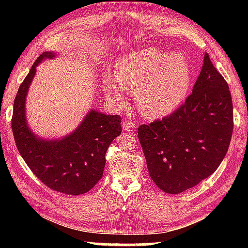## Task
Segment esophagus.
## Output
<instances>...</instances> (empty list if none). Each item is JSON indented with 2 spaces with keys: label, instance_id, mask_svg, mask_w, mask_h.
Instances as JSON below:
<instances>
[{
  "label": "esophagus",
  "instance_id": "34e87169",
  "mask_svg": "<svg viewBox=\"0 0 248 248\" xmlns=\"http://www.w3.org/2000/svg\"><path fill=\"white\" fill-rule=\"evenodd\" d=\"M123 128L125 131H133L137 128V124L132 120H124L123 123Z\"/></svg>",
  "mask_w": 248,
  "mask_h": 248
}]
</instances>
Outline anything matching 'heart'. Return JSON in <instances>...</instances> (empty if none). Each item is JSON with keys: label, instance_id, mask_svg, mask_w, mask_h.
<instances>
[{"label": "heart", "instance_id": "1", "mask_svg": "<svg viewBox=\"0 0 248 248\" xmlns=\"http://www.w3.org/2000/svg\"><path fill=\"white\" fill-rule=\"evenodd\" d=\"M190 84L191 68L186 58L150 47L121 57L115 78H105L104 89L116 103L124 99L121 89L134 92V102L142 115L162 118L185 102Z\"/></svg>", "mask_w": 248, "mask_h": 248}]
</instances>
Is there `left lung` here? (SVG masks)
I'll return each mask as SVG.
<instances>
[{
  "instance_id": "1",
  "label": "left lung",
  "mask_w": 248,
  "mask_h": 248,
  "mask_svg": "<svg viewBox=\"0 0 248 248\" xmlns=\"http://www.w3.org/2000/svg\"><path fill=\"white\" fill-rule=\"evenodd\" d=\"M232 133L229 85L208 53L192 93L182 106L162 120L138 128L151 178L167 194H180L215 173Z\"/></svg>"
}]
</instances>
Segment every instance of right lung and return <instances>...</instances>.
I'll list each match as a JSON object with an SVG mask.
<instances>
[{
	"label": "right lung",
	"mask_w": 248,
	"mask_h": 248,
	"mask_svg": "<svg viewBox=\"0 0 248 248\" xmlns=\"http://www.w3.org/2000/svg\"><path fill=\"white\" fill-rule=\"evenodd\" d=\"M51 52L37 58L20 84L14 100L12 130L19 154L36 177L50 189L78 196L91 190L102 178L108 146L121 133V117L92 110L81 125L59 141H46L31 132L25 117V97L36 66Z\"/></svg>",
	"instance_id": "right-lung-1"
}]
</instances>
